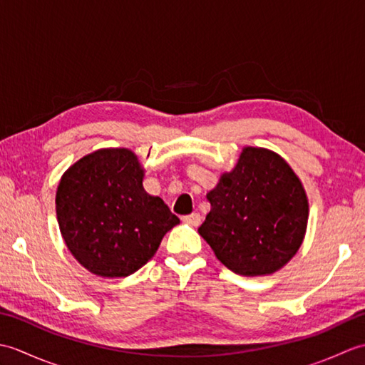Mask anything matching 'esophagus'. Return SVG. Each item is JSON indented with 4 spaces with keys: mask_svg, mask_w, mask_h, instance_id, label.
<instances>
[{
    "mask_svg": "<svg viewBox=\"0 0 365 365\" xmlns=\"http://www.w3.org/2000/svg\"><path fill=\"white\" fill-rule=\"evenodd\" d=\"M200 215L199 213H191V215H187V216H183V221L185 222H188V224H191V226H199L200 224Z\"/></svg>",
    "mask_w": 365,
    "mask_h": 365,
    "instance_id": "esophagus-1",
    "label": "esophagus"
}]
</instances>
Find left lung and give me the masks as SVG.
<instances>
[{
  "instance_id": "obj_1",
  "label": "left lung",
  "mask_w": 365,
  "mask_h": 365,
  "mask_svg": "<svg viewBox=\"0 0 365 365\" xmlns=\"http://www.w3.org/2000/svg\"><path fill=\"white\" fill-rule=\"evenodd\" d=\"M212 205L199 234L218 260L242 276L271 274L306 234L304 188L277 153L245 147L237 166L207 195Z\"/></svg>"
}]
</instances>
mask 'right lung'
I'll return each instance as SVG.
<instances>
[{
	"mask_svg": "<svg viewBox=\"0 0 365 365\" xmlns=\"http://www.w3.org/2000/svg\"><path fill=\"white\" fill-rule=\"evenodd\" d=\"M144 170L128 149H102L66 170L56 191L61 234L91 273L125 277L149 262L180 220L143 187Z\"/></svg>",
	"mask_w": 365,
	"mask_h": 365,
	"instance_id": "obj_1",
	"label": "right lung"
}]
</instances>
